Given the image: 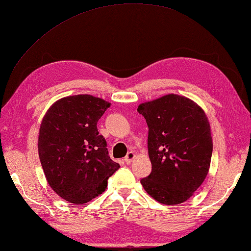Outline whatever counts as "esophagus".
Wrapping results in <instances>:
<instances>
[{
  "label": "esophagus",
  "instance_id": "1",
  "mask_svg": "<svg viewBox=\"0 0 251 251\" xmlns=\"http://www.w3.org/2000/svg\"><path fill=\"white\" fill-rule=\"evenodd\" d=\"M135 158V154H134V152H132V151H130V152H127V154L126 155V158H125V161L126 163H131L132 162V160Z\"/></svg>",
  "mask_w": 251,
  "mask_h": 251
}]
</instances>
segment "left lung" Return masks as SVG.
<instances>
[{
    "instance_id": "1",
    "label": "left lung",
    "mask_w": 251,
    "mask_h": 251,
    "mask_svg": "<svg viewBox=\"0 0 251 251\" xmlns=\"http://www.w3.org/2000/svg\"><path fill=\"white\" fill-rule=\"evenodd\" d=\"M148 126V154L152 170L142 178L155 201L176 205L187 201L209 170L213 140L204 110L192 100L166 94L140 104Z\"/></svg>"
}]
</instances>
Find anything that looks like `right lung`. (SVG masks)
<instances>
[{"mask_svg":"<svg viewBox=\"0 0 251 251\" xmlns=\"http://www.w3.org/2000/svg\"><path fill=\"white\" fill-rule=\"evenodd\" d=\"M110 103L89 94L66 97L44 116L38 155L52 190L65 201L85 204L102 194L120 168L109 158L98 121Z\"/></svg>","mask_w":251,"mask_h":251,"instance_id":"obj_1","label":"right lung"}]
</instances>
